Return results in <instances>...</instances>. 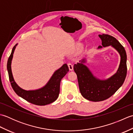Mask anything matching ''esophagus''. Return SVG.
I'll return each mask as SVG.
<instances>
[{"mask_svg": "<svg viewBox=\"0 0 133 133\" xmlns=\"http://www.w3.org/2000/svg\"><path fill=\"white\" fill-rule=\"evenodd\" d=\"M67 65H68L69 70H71V71H72V70H73V65L71 63H70V62H69V63H67Z\"/></svg>", "mask_w": 133, "mask_h": 133, "instance_id": "obj_1", "label": "esophagus"}]
</instances>
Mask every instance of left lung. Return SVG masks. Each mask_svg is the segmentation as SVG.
I'll return each mask as SVG.
<instances>
[{"mask_svg":"<svg viewBox=\"0 0 133 133\" xmlns=\"http://www.w3.org/2000/svg\"><path fill=\"white\" fill-rule=\"evenodd\" d=\"M103 47L112 46L121 55L120 65L117 73L107 80L95 78L87 67L81 63L75 64L74 71L77 75L79 87L82 95L86 99L99 102L107 99L122 85L127 74V55L125 48L116 38L108 34L99 35ZM99 46L98 48H102Z\"/></svg>","mask_w":133,"mask_h":133,"instance_id":"left-lung-1","label":"left lung"}]
</instances>
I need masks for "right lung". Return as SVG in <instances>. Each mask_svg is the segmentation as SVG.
I'll return each instance as SVG.
<instances>
[{
  "instance_id": "add662e5",
  "label": "right lung",
  "mask_w": 133,
  "mask_h": 133,
  "mask_svg": "<svg viewBox=\"0 0 133 133\" xmlns=\"http://www.w3.org/2000/svg\"><path fill=\"white\" fill-rule=\"evenodd\" d=\"M17 44L14 46L12 52L7 62V68L10 83L14 91L19 97L30 103L38 106H44L54 102L58 98L60 92V83L62 79L69 71V67L67 64H64L60 69L54 73L49 82L43 88L36 90L26 91L19 87L14 81L11 71V64L13 57V54Z\"/></svg>"
}]
</instances>
